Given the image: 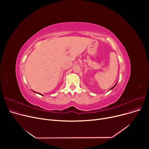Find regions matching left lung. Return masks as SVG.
<instances>
[{
	"label": "left lung",
	"instance_id": "left-lung-1",
	"mask_svg": "<svg viewBox=\"0 0 149 149\" xmlns=\"http://www.w3.org/2000/svg\"><path fill=\"white\" fill-rule=\"evenodd\" d=\"M116 84H115V86H113V87H112V88H111V89H113V88H115V86H116Z\"/></svg>",
	"mask_w": 149,
	"mask_h": 149
}]
</instances>
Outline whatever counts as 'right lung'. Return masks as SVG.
Wrapping results in <instances>:
<instances>
[{
  "instance_id": "1",
  "label": "right lung",
  "mask_w": 149,
  "mask_h": 149,
  "mask_svg": "<svg viewBox=\"0 0 149 149\" xmlns=\"http://www.w3.org/2000/svg\"><path fill=\"white\" fill-rule=\"evenodd\" d=\"M36 92V93H37V92ZM38 93V94H40V93ZM41 95V94H40Z\"/></svg>"
}]
</instances>
